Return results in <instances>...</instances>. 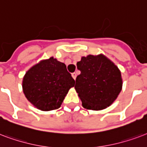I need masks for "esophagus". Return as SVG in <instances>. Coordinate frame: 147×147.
<instances>
[{"label": "esophagus", "mask_w": 147, "mask_h": 147, "mask_svg": "<svg viewBox=\"0 0 147 147\" xmlns=\"http://www.w3.org/2000/svg\"><path fill=\"white\" fill-rule=\"evenodd\" d=\"M71 75H72V77L74 78V80L76 79V77H77V74H76V73H73Z\"/></svg>", "instance_id": "esophagus-1"}]
</instances>
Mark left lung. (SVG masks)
<instances>
[{
	"mask_svg": "<svg viewBox=\"0 0 147 147\" xmlns=\"http://www.w3.org/2000/svg\"><path fill=\"white\" fill-rule=\"evenodd\" d=\"M77 66L80 74L74 87L83 107L100 110L111 105L122 90L121 73L117 66L103 54L82 57Z\"/></svg>",
	"mask_w": 147,
	"mask_h": 147,
	"instance_id": "8db88e82",
	"label": "left lung"
}]
</instances>
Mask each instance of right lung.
I'll use <instances>...</instances> for the list:
<instances>
[{"instance_id": "right-lung-1", "label": "right lung", "mask_w": 147, "mask_h": 147, "mask_svg": "<svg viewBox=\"0 0 147 147\" xmlns=\"http://www.w3.org/2000/svg\"><path fill=\"white\" fill-rule=\"evenodd\" d=\"M75 80L63 63L51 57L33 66L23 78V91L35 107L49 111L61 107Z\"/></svg>"}]
</instances>
